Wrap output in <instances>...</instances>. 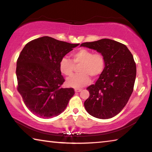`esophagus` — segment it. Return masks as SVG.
<instances>
[{
    "label": "esophagus",
    "instance_id": "1",
    "mask_svg": "<svg viewBox=\"0 0 152 152\" xmlns=\"http://www.w3.org/2000/svg\"><path fill=\"white\" fill-rule=\"evenodd\" d=\"M80 91H82V89H80V88H76L75 89V92H80Z\"/></svg>",
    "mask_w": 152,
    "mask_h": 152
}]
</instances>
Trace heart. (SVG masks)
I'll use <instances>...</instances> for the list:
<instances>
[{
	"label": "heart",
	"mask_w": 152,
	"mask_h": 152,
	"mask_svg": "<svg viewBox=\"0 0 152 152\" xmlns=\"http://www.w3.org/2000/svg\"><path fill=\"white\" fill-rule=\"evenodd\" d=\"M72 61L67 58H61L59 68L61 73L69 76L73 74L74 67L78 66L80 74L72 76L66 80L68 86L72 88H81L90 82V76L98 78L103 72L105 58L102 53H95L85 48H80L72 54Z\"/></svg>",
	"instance_id": "heart-1"
}]
</instances>
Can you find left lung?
<instances>
[{"mask_svg": "<svg viewBox=\"0 0 152 152\" xmlns=\"http://www.w3.org/2000/svg\"><path fill=\"white\" fill-rule=\"evenodd\" d=\"M105 58V68L94 84L89 86L90 96L84 107L90 115L110 119L121 111L132 95L136 77L133 55L125 45L109 39L82 43Z\"/></svg>", "mask_w": 152, "mask_h": 152, "instance_id": "1", "label": "left lung"}]
</instances>
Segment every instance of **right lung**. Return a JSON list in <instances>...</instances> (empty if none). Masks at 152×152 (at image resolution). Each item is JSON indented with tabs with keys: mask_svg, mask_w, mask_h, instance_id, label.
Masks as SVG:
<instances>
[{
	"mask_svg": "<svg viewBox=\"0 0 152 152\" xmlns=\"http://www.w3.org/2000/svg\"><path fill=\"white\" fill-rule=\"evenodd\" d=\"M79 43L44 36L27 43L17 61V91L31 112L41 118L62 113L74 94L72 88L61 87L65 81L59 63Z\"/></svg>",
	"mask_w": 152,
	"mask_h": 152,
	"instance_id": "obj_1",
	"label": "right lung"
}]
</instances>
